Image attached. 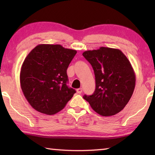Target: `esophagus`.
<instances>
[{
	"instance_id": "1",
	"label": "esophagus",
	"mask_w": 155,
	"mask_h": 155,
	"mask_svg": "<svg viewBox=\"0 0 155 155\" xmlns=\"http://www.w3.org/2000/svg\"><path fill=\"white\" fill-rule=\"evenodd\" d=\"M77 91L78 94H81V93H82V91H83V89L82 88H78L77 90Z\"/></svg>"
}]
</instances>
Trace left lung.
Masks as SVG:
<instances>
[{
    "label": "left lung",
    "instance_id": "8db88e82",
    "mask_svg": "<svg viewBox=\"0 0 155 155\" xmlns=\"http://www.w3.org/2000/svg\"><path fill=\"white\" fill-rule=\"evenodd\" d=\"M83 55L92 66L96 80L94 94L83 98L102 116L117 114L127 105L135 87L129 60L120 50L103 46L86 51Z\"/></svg>",
    "mask_w": 155,
    "mask_h": 155
}]
</instances>
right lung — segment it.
I'll return each instance as SVG.
<instances>
[{"label": "right lung", "instance_id": "add662e5", "mask_svg": "<svg viewBox=\"0 0 155 155\" xmlns=\"http://www.w3.org/2000/svg\"><path fill=\"white\" fill-rule=\"evenodd\" d=\"M77 51L59 44H39L22 65L21 89L34 109L54 115L64 108L76 91L67 86V69Z\"/></svg>", "mask_w": 155, "mask_h": 155}]
</instances>
